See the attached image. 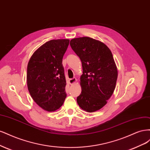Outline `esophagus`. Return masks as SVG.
Segmentation results:
<instances>
[{
	"instance_id": "obj_1",
	"label": "esophagus",
	"mask_w": 150,
	"mask_h": 150,
	"mask_svg": "<svg viewBox=\"0 0 150 150\" xmlns=\"http://www.w3.org/2000/svg\"><path fill=\"white\" fill-rule=\"evenodd\" d=\"M76 81V78L70 79L69 80V83H70V84H71V85L75 83Z\"/></svg>"
}]
</instances>
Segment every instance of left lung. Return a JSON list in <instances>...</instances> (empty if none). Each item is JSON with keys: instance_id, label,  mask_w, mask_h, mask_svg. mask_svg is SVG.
<instances>
[{"instance_id": "8db88e82", "label": "left lung", "mask_w": 150, "mask_h": 150, "mask_svg": "<svg viewBox=\"0 0 150 150\" xmlns=\"http://www.w3.org/2000/svg\"><path fill=\"white\" fill-rule=\"evenodd\" d=\"M70 44L83 69L76 101L86 112H96L107 103L115 88L118 70L112 53L103 42L88 37L73 38Z\"/></svg>"}]
</instances>
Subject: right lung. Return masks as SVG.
Segmentation results:
<instances>
[{
  "mask_svg": "<svg viewBox=\"0 0 150 150\" xmlns=\"http://www.w3.org/2000/svg\"><path fill=\"white\" fill-rule=\"evenodd\" d=\"M69 39L51 40L33 54L27 65L28 90L35 102L47 112L60 108L67 96L62 59Z\"/></svg>",
  "mask_w": 150,
  "mask_h": 150,
  "instance_id": "right-lung-1",
  "label": "right lung"
}]
</instances>
